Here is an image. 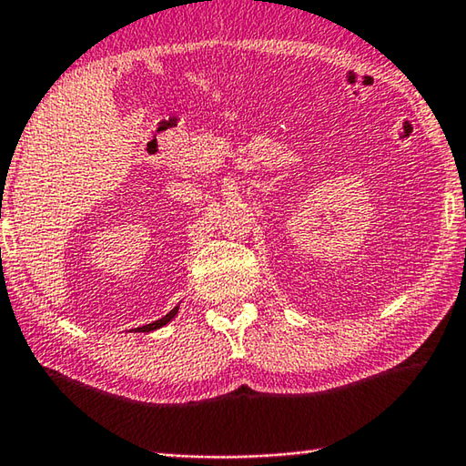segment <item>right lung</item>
Segmentation results:
<instances>
[{
	"instance_id": "obj_1",
	"label": "right lung",
	"mask_w": 466,
	"mask_h": 466,
	"mask_svg": "<svg viewBox=\"0 0 466 466\" xmlns=\"http://www.w3.org/2000/svg\"><path fill=\"white\" fill-rule=\"evenodd\" d=\"M177 310H178V306L175 310H170L167 317H162L160 320H156V322H149V325H146V327H139L137 330H144V333H147V330H156V329H160V327H164L167 325V322H170L172 319H175V314H177Z\"/></svg>"
}]
</instances>
